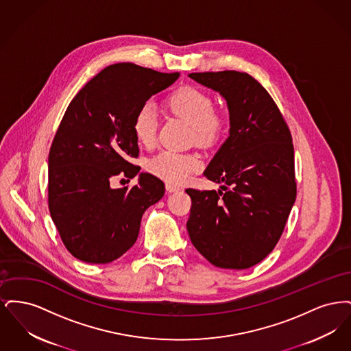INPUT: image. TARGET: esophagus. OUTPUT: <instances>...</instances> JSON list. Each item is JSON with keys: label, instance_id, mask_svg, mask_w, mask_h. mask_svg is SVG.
<instances>
[{"label": "esophagus", "instance_id": "esophagus-1", "mask_svg": "<svg viewBox=\"0 0 351 351\" xmlns=\"http://www.w3.org/2000/svg\"><path fill=\"white\" fill-rule=\"evenodd\" d=\"M166 189H167L169 193H172V192H179L182 188H180L179 185H173V184L167 183L166 184Z\"/></svg>", "mask_w": 351, "mask_h": 351}]
</instances>
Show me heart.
Listing matches in <instances>:
<instances>
[{"instance_id":"b5f03b06","label":"heart","mask_w":351,"mask_h":351,"mask_svg":"<svg viewBox=\"0 0 351 351\" xmlns=\"http://www.w3.org/2000/svg\"><path fill=\"white\" fill-rule=\"evenodd\" d=\"M171 110L193 126L195 142L199 145H210L217 139L221 130V121L213 114V101L196 88L185 86L175 92L169 99ZM158 113L155 105L147 101L141 105L133 122L135 139L151 147L156 141ZM200 168L197 156L175 151H162L149 162V169L155 176L168 183L185 182L193 172Z\"/></svg>"}]
</instances>
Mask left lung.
<instances>
[{
    "label": "left lung",
    "instance_id": "1",
    "mask_svg": "<svg viewBox=\"0 0 351 351\" xmlns=\"http://www.w3.org/2000/svg\"><path fill=\"white\" fill-rule=\"evenodd\" d=\"M188 76L223 97L230 129L204 171L219 189L185 191L192 200L186 230L216 267L250 268L274 250L296 200L292 136L275 101L250 75Z\"/></svg>",
    "mask_w": 351,
    "mask_h": 351
}]
</instances>
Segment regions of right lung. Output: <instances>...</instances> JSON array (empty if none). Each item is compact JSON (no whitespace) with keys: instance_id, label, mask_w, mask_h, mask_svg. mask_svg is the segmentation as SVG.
<instances>
[{"instance_id":"add662e5","label":"right lung","mask_w":351,"mask_h":351,"mask_svg":"<svg viewBox=\"0 0 351 351\" xmlns=\"http://www.w3.org/2000/svg\"><path fill=\"white\" fill-rule=\"evenodd\" d=\"M132 63L104 68L69 102L49 155V208L67 250L104 265L129 250L146 209L165 195V183L139 172L134 117L142 104L179 79ZM133 189H112L116 176Z\"/></svg>"}]
</instances>
